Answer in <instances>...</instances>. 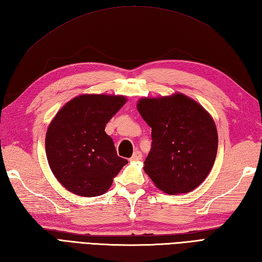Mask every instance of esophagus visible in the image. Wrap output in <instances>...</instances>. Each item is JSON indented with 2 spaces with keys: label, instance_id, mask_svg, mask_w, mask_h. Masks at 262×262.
Masks as SVG:
<instances>
[{
  "label": "esophagus",
  "instance_id": "1",
  "mask_svg": "<svg viewBox=\"0 0 262 262\" xmlns=\"http://www.w3.org/2000/svg\"><path fill=\"white\" fill-rule=\"evenodd\" d=\"M132 162H139V161H141L142 159V154L140 152V151H135L133 152V155H132V157L130 158Z\"/></svg>",
  "mask_w": 262,
  "mask_h": 262
}]
</instances>
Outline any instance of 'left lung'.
<instances>
[{"mask_svg":"<svg viewBox=\"0 0 262 262\" xmlns=\"http://www.w3.org/2000/svg\"><path fill=\"white\" fill-rule=\"evenodd\" d=\"M137 108L151 127L145 172L159 190L186 193L204 182L215 163L218 135L210 114L183 94L139 99Z\"/></svg>","mask_w":262,"mask_h":262,"instance_id":"obj_1","label":"left lung"}]
</instances>
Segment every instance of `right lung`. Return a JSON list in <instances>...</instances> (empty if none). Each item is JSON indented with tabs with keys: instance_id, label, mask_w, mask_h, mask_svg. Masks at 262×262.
<instances>
[{
	"instance_id": "1",
	"label": "right lung",
	"mask_w": 262,
	"mask_h": 262,
	"mask_svg": "<svg viewBox=\"0 0 262 262\" xmlns=\"http://www.w3.org/2000/svg\"><path fill=\"white\" fill-rule=\"evenodd\" d=\"M125 101L124 96L80 95L52 120L45 139L47 161L58 182L72 193L104 194L127 164L105 132Z\"/></svg>"
}]
</instances>
